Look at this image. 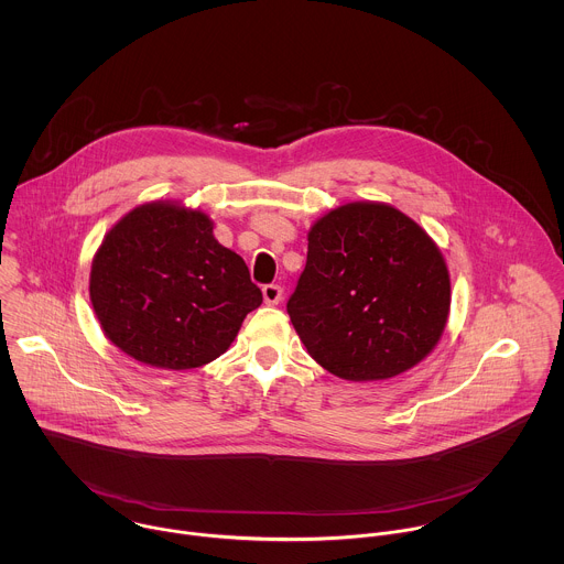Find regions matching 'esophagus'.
I'll return each instance as SVG.
<instances>
[{
  "mask_svg": "<svg viewBox=\"0 0 564 564\" xmlns=\"http://www.w3.org/2000/svg\"><path fill=\"white\" fill-rule=\"evenodd\" d=\"M262 297H264V302H267L269 306L280 304V300H282V286H278V284H264V286H262Z\"/></svg>",
  "mask_w": 564,
  "mask_h": 564,
  "instance_id": "1",
  "label": "esophagus"
}]
</instances>
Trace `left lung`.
Here are the masks:
<instances>
[{
	"label": "left lung",
	"mask_w": 564,
	"mask_h": 564,
	"mask_svg": "<svg viewBox=\"0 0 564 564\" xmlns=\"http://www.w3.org/2000/svg\"><path fill=\"white\" fill-rule=\"evenodd\" d=\"M449 300L447 264L425 230L393 206L354 202L311 228L286 311L323 369L367 382L421 362L445 329Z\"/></svg>",
	"instance_id": "left-lung-1"
}]
</instances>
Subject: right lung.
Returning a JSON list of instances; mask_svg holds the SVG:
<instances>
[{
    "mask_svg": "<svg viewBox=\"0 0 564 564\" xmlns=\"http://www.w3.org/2000/svg\"><path fill=\"white\" fill-rule=\"evenodd\" d=\"M88 291L121 351L173 371L219 358L262 304L245 260L219 245L208 215L166 202L130 210L106 235Z\"/></svg>",
    "mask_w": 564,
    "mask_h": 564,
    "instance_id": "obj_1",
    "label": "right lung"
}]
</instances>
